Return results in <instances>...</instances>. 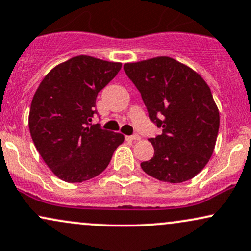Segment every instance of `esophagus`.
<instances>
[{"label": "esophagus", "instance_id": "obj_1", "mask_svg": "<svg viewBox=\"0 0 251 251\" xmlns=\"http://www.w3.org/2000/svg\"><path fill=\"white\" fill-rule=\"evenodd\" d=\"M126 140H128V141H138V140H140L141 139V137L139 134H133V135H126Z\"/></svg>", "mask_w": 251, "mask_h": 251}]
</instances>
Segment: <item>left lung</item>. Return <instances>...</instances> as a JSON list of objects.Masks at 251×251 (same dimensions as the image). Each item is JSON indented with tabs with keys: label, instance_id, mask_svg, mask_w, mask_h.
<instances>
[{
	"label": "left lung",
	"instance_id": "obj_1",
	"mask_svg": "<svg viewBox=\"0 0 251 251\" xmlns=\"http://www.w3.org/2000/svg\"><path fill=\"white\" fill-rule=\"evenodd\" d=\"M124 70L140 92L149 117L162 133L151 138L154 155L141 162L160 181L191 180L208 164L215 147L220 113L206 81L171 57L126 63Z\"/></svg>",
	"mask_w": 251,
	"mask_h": 251
}]
</instances>
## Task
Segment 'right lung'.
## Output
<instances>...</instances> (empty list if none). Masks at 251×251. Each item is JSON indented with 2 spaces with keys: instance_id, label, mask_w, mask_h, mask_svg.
<instances>
[{
  "instance_id": "1",
  "label": "right lung",
  "mask_w": 251,
  "mask_h": 251,
  "mask_svg": "<svg viewBox=\"0 0 251 251\" xmlns=\"http://www.w3.org/2000/svg\"><path fill=\"white\" fill-rule=\"evenodd\" d=\"M122 63L77 56L55 66L32 98L29 129L52 173L83 182L101 173L124 135L92 124L98 92L117 76Z\"/></svg>"
}]
</instances>
